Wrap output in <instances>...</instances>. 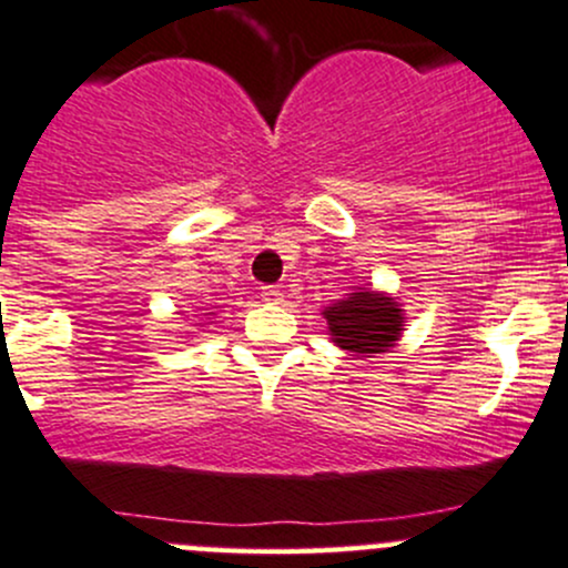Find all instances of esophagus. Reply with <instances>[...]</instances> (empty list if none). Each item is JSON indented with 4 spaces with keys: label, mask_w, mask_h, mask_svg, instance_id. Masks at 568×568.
<instances>
[{
    "label": "esophagus",
    "mask_w": 568,
    "mask_h": 568,
    "mask_svg": "<svg viewBox=\"0 0 568 568\" xmlns=\"http://www.w3.org/2000/svg\"><path fill=\"white\" fill-rule=\"evenodd\" d=\"M261 296H264L266 304H283V291H280L277 285H266V288H261Z\"/></svg>",
    "instance_id": "1"
}]
</instances>
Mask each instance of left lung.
Here are the masks:
<instances>
[{
	"label": "left lung",
	"mask_w": 568,
	"mask_h": 568,
	"mask_svg": "<svg viewBox=\"0 0 568 568\" xmlns=\"http://www.w3.org/2000/svg\"><path fill=\"white\" fill-rule=\"evenodd\" d=\"M326 334L351 356H375L397 345L405 332V310L386 291L356 288L321 313Z\"/></svg>",
	"instance_id": "1"
}]
</instances>
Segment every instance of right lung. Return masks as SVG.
<instances>
[{
    "label": "right lung",
    "mask_w": 568,
    "mask_h": 568,
    "mask_svg": "<svg viewBox=\"0 0 568 568\" xmlns=\"http://www.w3.org/2000/svg\"><path fill=\"white\" fill-rule=\"evenodd\" d=\"M212 318H214V313H204L199 318V324H193V326H206V324H212Z\"/></svg>",
    "instance_id": "obj_1"
}]
</instances>
